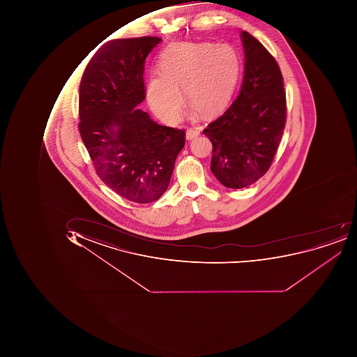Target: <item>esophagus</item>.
I'll return each mask as SVG.
<instances>
[{"instance_id":"1","label":"esophagus","mask_w":357,"mask_h":357,"mask_svg":"<svg viewBox=\"0 0 357 357\" xmlns=\"http://www.w3.org/2000/svg\"><path fill=\"white\" fill-rule=\"evenodd\" d=\"M199 134H201V131H199V128H188L185 137H187L188 140H191L193 139V138L197 137Z\"/></svg>"}]
</instances>
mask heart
<instances>
[{
    "label": "heart",
    "mask_w": 357,
    "mask_h": 357,
    "mask_svg": "<svg viewBox=\"0 0 357 357\" xmlns=\"http://www.w3.org/2000/svg\"><path fill=\"white\" fill-rule=\"evenodd\" d=\"M160 72L150 75L148 102L156 116L167 123L179 120L184 96L204 114L223 109L231 100L239 59L229 45L176 44L160 56Z\"/></svg>",
    "instance_id": "1"
}]
</instances>
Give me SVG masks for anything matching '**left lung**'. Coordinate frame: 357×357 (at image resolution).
<instances>
[{"label":"left lung","instance_id":"left-lung-1","mask_svg":"<svg viewBox=\"0 0 357 357\" xmlns=\"http://www.w3.org/2000/svg\"><path fill=\"white\" fill-rule=\"evenodd\" d=\"M245 76L241 93L203 133L212 142L211 172L225 187L241 189L271 168L287 121L282 73L255 36L241 33Z\"/></svg>","mask_w":357,"mask_h":357}]
</instances>
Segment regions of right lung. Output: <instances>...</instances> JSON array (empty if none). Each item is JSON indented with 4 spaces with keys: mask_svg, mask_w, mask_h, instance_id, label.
Here are the masks:
<instances>
[{
    "mask_svg": "<svg viewBox=\"0 0 357 357\" xmlns=\"http://www.w3.org/2000/svg\"><path fill=\"white\" fill-rule=\"evenodd\" d=\"M161 38L106 43L90 60L79 86V128L96 174L128 201L148 204L167 190L185 132L160 126L136 109L146 98L145 61Z\"/></svg>",
    "mask_w": 357,
    "mask_h": 357,
    "instance_id": "add662e5",
    "label": "right lung"
}]
</instances>
